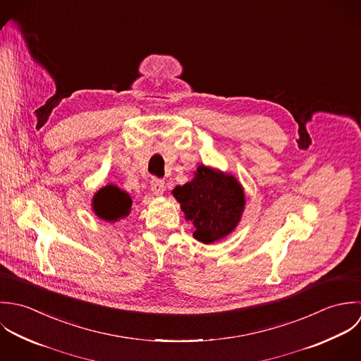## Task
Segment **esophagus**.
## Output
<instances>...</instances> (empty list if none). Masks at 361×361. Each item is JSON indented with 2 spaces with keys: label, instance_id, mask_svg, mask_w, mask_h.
Listing matches in <instances>:
<instances>
[{
  "label": "esophagus",
  "instance_id": "esophagus-1",
  "mask_svg": "<svg viewBox=\"0 0 361 361\" xmlns=\"http://www.w3.org/2000/svg\"><path fill=\"white\" fill-rule=\"evenodd\" d=\"M150 190L154 195H161L164 191V181L159 180V178H153L150 181Z\"/></svg>",
  "mask_w": 361,
  "mask_h": 361
}]
</instances>
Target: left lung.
Here are the masks:
<instances>
[{
	"instance_id": "8db88e82",
	"label": "left lung",
	"mask_w": 361,
	"mask_h": 361,
	"mask_svg": "<svg viewBox=\"0 0 361 361\" xmlns=\"http://www.w3.org/2000/svg\"><path fill=\"white\" fill-rule=\"evenodd\" d=\"M185 220L192 223V235L204 244L223 240L238 226L245 209L240 181L215 167L198 166L194 178L171 191Z\"/></svg>"
}]
</instances>
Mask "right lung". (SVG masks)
<instances>
[{
  "label": "right lung",
  "instance_id": "obj_1",
  "mask_svg": "<svg viewBox=\"0 0 361 361\" xmlns=\"http://www.w3.org/2000/svg\"><path fill=\"white\" fill-rule=\"evenodd\" d=\"M133 207L131 197L114 184H107L92 198L94 215L109 223H116L130 215Z\"/></svg>",
  "mask_w": 361,
  "mask_h": 361
}]
</instances>
